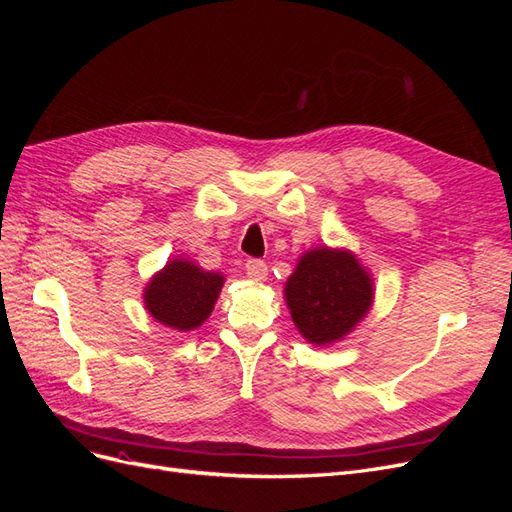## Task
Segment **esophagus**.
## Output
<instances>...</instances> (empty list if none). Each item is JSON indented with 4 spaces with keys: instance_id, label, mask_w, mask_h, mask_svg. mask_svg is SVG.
<instances>
[{
    "instance_id": "1",
    "label": "esophagus",
    "mask_w": 512,
    "mask_h": 512,
    "mask_svg": "<svg viewBox=\"0 0 512 512\" xmlns=\"http://www.w3.org/2000/svg\"><path fill=\"white\" fill-rule=\"evenodd\" d=\"M245 271H247V275L252 277L254 282H265L267 280V273H269L267 262L260 260V258H250V260H247L245 262Z\"/></svg>"
}]
</instances>
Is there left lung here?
Wrapping results in <instances>:
<instances>
[{
    "label": "left lung",
    "instance_id": "left-lung-1",
    "mask_svg": "<svg viewBox=\"0 0 512 512\" xmlns=\"http://www.w3.org/2000/svg\"><path fill=\"white\" fill-rule=\"evenodd\" d=\"M294 327L314 346L344 339L374 303V280L348 250L305 252L284 288Z\"/></svg>",
    "mask_w": 512,
    "mask_h": 512
}]
</instances>
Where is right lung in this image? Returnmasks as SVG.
I'll use <instances>...</instances> for the list:
<instances>
[{"label":"right lung","mask_w":512,"mask_h":512,"mask_svg":"<svg viewBox=\"0 0 512 512\" xmlns=\"http://www.w3.org/2000/svg\"><path fill=\"white\" fill-rule=\"evenodd\" d=\"M224 275L200 269L188 258L168 260L145 288V307L158 322L175 331H192L203 324L220 297Z\"/></svg>","instance_id":"right-lung-1"}]
</instances>
